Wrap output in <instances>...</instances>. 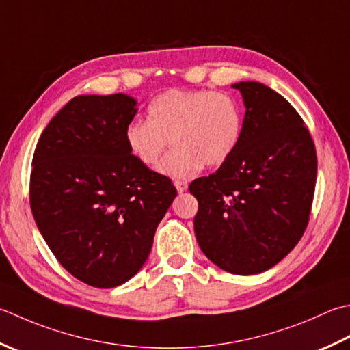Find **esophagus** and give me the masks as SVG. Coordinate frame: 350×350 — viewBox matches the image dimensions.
Here are the masks:
<instances>
[{
	"instance_id": "1",
	"label": "esophagus",
	"mask_w": 350,
	"mask_h": 350,
	"mask_svg": "<svg viewBox=\"0 0 350 350\" xmlns=\"http://www.w3.org/2000/svg\"><path fill=\"white\" fill-rule=\"evenodd\" d=\"M174 187L177 188V193H179V194H183L185 191L188 189V183H187V182H183V180H176V182H174Z\"/></svg>"
}]
</instances>
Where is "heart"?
Wrapping results in <instances>:
<instances>
[{
	"label": "heart",
	"instance_id": "obj_1",
	"mask_svg": "<svg viewBox=\"0 0 350 350\" xmlns=\"http://www.w3.org/2000/svg\"><path fill=\"white\" fill-rule=\"evenodd\" d=\"M148 120H135L124 129V142L136 161L153 167L168 139L174 148L157 170L188 179L206 167H220L241 141L244 116L229 94L206 89H170L147 106Z\"/></svg>",
	"mask_w": 350,
	"mask_h": 350
}]
</instances>
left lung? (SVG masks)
Listing matches in <instances>:
<instances>
[{
    "mask_svg": "<svg viewBox=\"0 0 350 350\" xmlns=\"http://www.w3.org/2000/svg\"><path fill=\"white\" fill-rule=\"evenodd\" d=\"M245 113L235 153L189 185L202 252L232 275L276 265L302 238L317 179V154L304 120L282 95L258 81L232 85Z\"/></svg>",
    "mask_w": 350,
    "mask_h": 350,
    "instance_id": "left-lung-1",
    "label": "left lung"
}]
</instances>
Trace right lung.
Listing matches in <instances>:
<instances>
[{
	"label": "right lung",
	"mask_w": 350,
	"mask_h": 350,
	"mask_svg": "<svg viewBox=\"0 0 350 350\" xmlns=\"http://www.w3.org/2000/svg\"><path fill=\"white\" fill-rule=\"evenodd\" d=\"M138 112L126 94L79 95L48 122L33 154L30 206L66 271L113 288L141 270L177 191L130 154L124 129Z\"/></svg>",
	"instance_id": "obj_1"
}]
</instances>
